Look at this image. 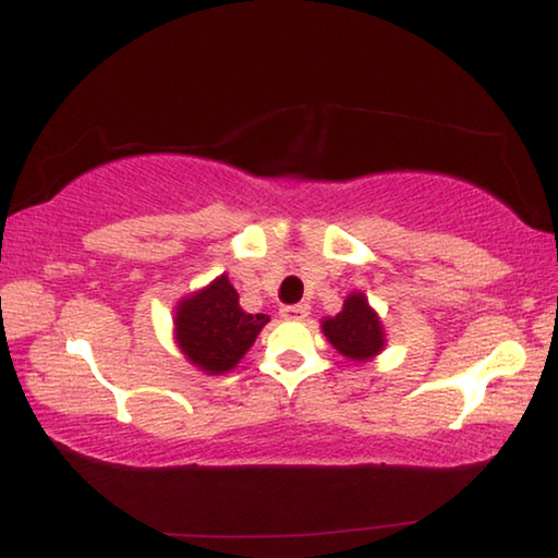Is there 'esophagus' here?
I'll return each mask as SVG.
<instances>
[{
  "instance_id": "esophagus-1",
  "label": "esophagus",
  "mask_w": 558,
  "mask_h": 558,
  "mask_svg": "<svg viewBox=\"0 0 558 558\" xmlns=\"http://www.w3.org/2000/svg\"><path fill=\"white\" fill-rule=\"evenodd\" d=\"M307 313H311V305H307V303L280 307V315L286 317V320H303V317H307Z\"/></svg>"
}]
</instances>
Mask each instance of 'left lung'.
I'll return each mask as SVG.
<instances>
[{"label":"left lung","instance_id":"left-lung-1","mask_svg":"<svg viewBox=\"0 0 558 558\" xmlns=\"http://www.w3.org/2000/svg\"><path fill=\"white\" fill-rule=\"evenodd\" d=\"M323 332L335 350L352 362H367L385 348V330L362 293H350L342 311L325 317Z\"/></svg>","mask_w":558,"mask_h":558}]
</instances>
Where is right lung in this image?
Segmentation results:
<instances>
[{
	"label": "right lung",
	"mask_w": 558,
	"mask_h": 558,
	"mask_svg": "<svg viewBox=\"0 0 558 558\" xmlns=\"http://www.w3.org/2000/svg\"><path fill=\"white\" fill-rule=\"evenodd\" d=\"M268 320L263 313H245L231 280L220 276L175 307V342L203 373L223 375L241 362Z\"/></svg>",
	"instance_id": "1"
}]
</instances>
